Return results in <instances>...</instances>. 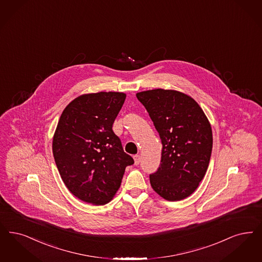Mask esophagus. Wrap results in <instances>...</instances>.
Instances as JSON below:
<instances>
[{
  "label": "esophagus",
  "instance_id": "obj_1",
  "mask_svg": "<svg viewBox=\"0 0 262 262\" xmlns=\"http://www.w3.org/2000/svg\"><path fill=\"white\" fill-rule=\"evenodd\" d=\"M134 159H135V165L138 166L139 163H140V156L139 155H135Z\"/></svg>",
  "mask_w": 262,
  "mask_h": 262
}]
</instances>
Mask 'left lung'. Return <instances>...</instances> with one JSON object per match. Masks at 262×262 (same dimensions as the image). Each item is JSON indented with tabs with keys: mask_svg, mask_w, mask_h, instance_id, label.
Masks as SVG:
<instances>
[{
	"mask_svg": "<svg viewBox=\"0 0 262 262\" xmlns=\"http://www.w3.org/2000/svg\"><path fill=\"white\" fill-rule=\"evenodd\" d=\"M162 141L161 164L150 183L168 201L190 196L209 167L212 133L199 104L177 91L157 89L136 94Z\"/></svg>",
	"mask_w": 262,
	"mask_h": 262,
	"instance_id": "1",
	"label": "left lung"
}]
</instances>
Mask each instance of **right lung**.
<instances>
[{"label": "right lung", "instance_id": "right-lung-1", "mask_svg": "<svg viewBox=\"0 0 262 262\" xmlns=\"http://www.w3.org/2000/svg\"><path fill=\"white\" fill-rule=\"evenodd\" d=\"M123 93L84 94L63 110L53 140L56 167L69 191L85 203L104 205L135 163L112 129Z\"/></svg>", "mask_w": 262, "mask_h": 262}]
</instances>
